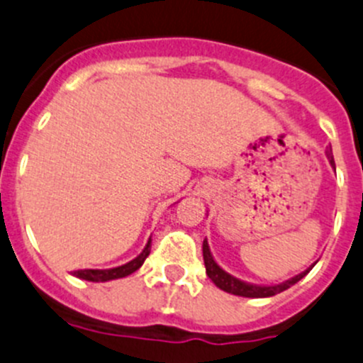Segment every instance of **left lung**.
Instances as JSON below:
<instances>
[{
  "instance_id": "left-lung-1",
  "label": "left lung",
  "mask_w": 363,
  "mask_h": 363,
  "mask_svg": "<svg viewBox=\"0 0 363 363\" xmlns=\"http://www.w3.org/2000/svg\"><path fill=\"white\" fill-rule=\"evenodd\" d=\"M326 159H328L330 166L335 169V162H333V155H332V148L326 150ZM203 259H204V267H206V274L208 277L213 281V284L217 288H220L222 291L231 293V295L236 296H245V298H268V296H275L279 293L286 291L291 286H295L300 279H303L308 272L314 268L315 263H312L307 270H303L302 274L295 275V277L288 279V281L281 282V284H270V286H261V284H252V282H245L236 279L235 275L228 274L222 267H218L217 261L213 259V254H211L210 245H208L206 238L203 242Z\"/></svg>"
}]
</instances>
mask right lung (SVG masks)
<instances>
[{"mask_svg": "<svg viewBox=\"0 0 363 363\" xmlns=\"http://www.w3.org/2000/svg\"><path fill=\"white\" fill-rule=\"evenodd\" d=\"M150 250H152V236H150L148 242H146L143 252L139 254L138 257H134L132 261H128V263L121 264V267H116V268H107V270H77L74 272V275L75 277L82 279V281H89V282H107V281H114V279L127 277V275L134 274L135 270H139V268L143 267L145 259L150 256Z\"/></svg>", "mask_w": 363, "mask_h": 363, "instance_id": "obj_1", "label": "right lung"}]
</instances>
